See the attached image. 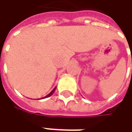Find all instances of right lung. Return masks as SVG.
Wrapping results in <instances>:
<instances>
[{"label": "right lung", "mask_w": 132, "mask_h": 132, "mask_svg": "<svg viewBox=\"0 0 132 132\" xmlns=\"http://www.w3.org/2000/svg\"><path fill=\"white\" fill-rule=\"evenodd\" d=\"M56 87H55V88L53 89V90H52V91H51V92L50 93L48 94V95H47L46 96H45L44 98H48V97H50V96H51V95H53V93H54V91H55V89H56ZM42 98H40V99H42Z\"/></svg>", "instance_id": "1"}]
</instances>
